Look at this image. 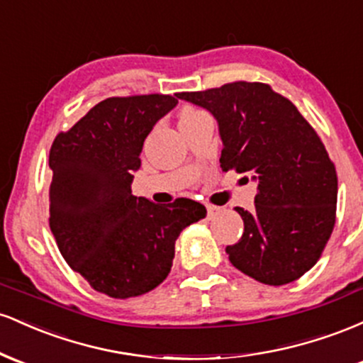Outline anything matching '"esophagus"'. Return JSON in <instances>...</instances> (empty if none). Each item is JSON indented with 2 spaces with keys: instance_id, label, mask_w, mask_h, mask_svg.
Masks as SVG:
<instances>
[{
  "instance_id": "1",
  "label": "esophagus",
  "mask_w": 363,
  "mask_h": 363,
  "mask_svg": "<svg viewBox=\"0 0 363 363\" xmlns=\"http://www.w3.org/2000/svg\"><path fill=\"white\" fill-rule=\"evenodd\" d=\"M206 211H208V216H210V218H213V216L220 213V208L215 205H206Z\"/></svg>"
}]
</instances>
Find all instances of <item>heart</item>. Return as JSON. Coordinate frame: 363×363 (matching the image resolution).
Returning <instances> with one entry per match:
<instances>
[{"instance_id": "b5f03b06", "label": "heart", "mask_w": 363, "mask_h": 363, "mask_svg": "<svg viewBox=\"0 0 363 363\" xmlns=\"http://www.w3.org/2000/svg\"><path fill=\"white\" fill-rule=\"evenodd\" d=\"M196 114H199V111H196V109H186V111L181 112V118H179V121L189 119V118H193V116H196Z\"/></svg>"}]
</instances>
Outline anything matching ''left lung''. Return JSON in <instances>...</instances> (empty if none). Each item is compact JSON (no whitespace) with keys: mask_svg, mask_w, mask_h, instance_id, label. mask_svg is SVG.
Segmentation results:
<instances>
[{"mask_svg":"<svg viewBox=\"0 0 363 363\" xmlns=\"http://www.w3.org/2000/svg\"><path fill=\"white\" fill-rule=\"evenodd\" d=\"M177 97L213 114L223 143L220 167L257 182L254 210L235 208L244 232L225 249L228 259L266 285L298 280L318 262L336 222L338 177L318 133L266 83L234 82Z\"/></svg>","mask_w":363,"mask_h":363,"instance_id":"obj_1","label":"left lung"}]
</instances>
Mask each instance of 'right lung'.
I'll list each match as a JSON object with an SVG mask.
<instances>
[{
	"label": "right lung",
	"instance_id": "add662e5",
	"mask_svg": "<svg viewBox=\"0 0 363 363\" xmlns=\"http://www.w3.org/2000/svg\"><path fill=\"white\" fill-rule=\"evenodd\" d=\"M176 104L162 94L106 99L60 133L49 152V227L60 252L91 289L112 298L160 285L179 234L206 216L193 199L155 205L131 194L143 141Z\"/></svg>",
	"mask_w": 363,
	"mask_h": 363
}]
</instances>
